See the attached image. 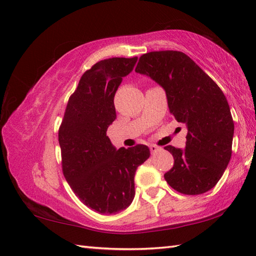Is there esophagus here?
Masks as SVG:
<instances>
[{
    "label": "esophagus",
    "mask_w": 256,
    "mask_h": 256,
    "mask_svg": "<svg viewBox=\"0 0 256 256\" xmlns=\"http://www.w3.org/2000/svg\"><path fill=\"white\" fill-rule=\"evenodd\" d=\"M150 150L152 153H156V152H158L160 150V148H158V146H156V145H150Z\"/></svg>",
    "instance_id": "obj_1"
}]
</instances>
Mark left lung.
Masks as SVG:
<instances>
[{"mask_svg": "<svg viewBox=\"0 0 256 256\" xmlns=\"http://www.w3.org/2000/svg\"><path fill=\"white\" fill-rule=\"evenodd\" d=\"M135 72L165 90L170 113L188 130L186 148L165 146L175 160L166 182L184 194L206 192L224 175L232 154L234 123L224 92L182 52L144 54Z\"/></svg>", "mask_w": 256, "mask_h": 256, "instance_id": "1", "label": "left lung"}]
</instances>
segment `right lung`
I'll use <instances>...</instances> for the list:
<instances>
[{
	"mask_svg": "<svg viewBox=\"0 0 256 256\" xmlns=\"http://www.w3.org/2000/svg\"><path fill=\"white\" fill-rule=\"evenodd\" d=\"M136 62L138 57L108 58L86 70L59 128L64 176L76 196L101 214H118L132 204L135 172L150 155L142 144L116 150L106 136L116 118L114 96Z\"/></svg>",
	"mask_w": 256,
	"mask_h": 256,
	"instance_id": "1",
	"label": "right lung"
}]
</instances>
